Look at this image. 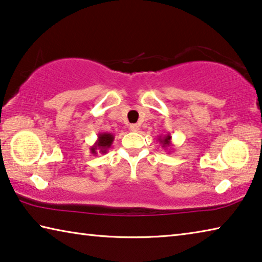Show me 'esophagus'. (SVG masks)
<instances>
[{
  "mask_svg": "<svg viewBox=\"0 0 262 262\" xmlns=\"http://www.w3.org/2000/svg\"><path fill=\"white\" fill-rule=\"evenodd\" d=\"M129 129L132 132H139L140 130V126L137 125V123H133V125L129 126Z\"/></svg>",
  "mask_w": 262,
  "mask_h": 262,
  "instance_id": "esophagus-1",
  "label": "esophagus"
}]
</instances>
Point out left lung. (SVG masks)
<instances>
[{"label":"left lung","instance_id":"left-lung-1","mask_svg":"<svg viewBox=\"0 0 262 262\" xmlns=\"http://www.w3.org/2000/svg\"><path fill=\"white\" fill-rule=\"evenodd\" d=\"M171 137L172 136L170 134H166V135H164V136H159L158 137V141H159V143L162 144V148L167 149V148H171L172 147Z\"/></svg>","mask_w":262,"mask_h":262}]
</instances>
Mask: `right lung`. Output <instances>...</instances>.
Returning <instances> with one entry per match:
<instances>
[{"mask_svg":"<svg viewBox=\"0 0 262 262\" xmlns=\"http://www.w3.org/2000/svg\"><path fill=\"white\" fill-rule=\"evenodd\" d=\"M114 141V135L112 133H99L98 134V139L95 142V144L90 147V152L92 155H96L100 152V154H106L107 150L112 147V143Z\"/></svg>","mask_w":262,"mask_h":262,"instance_id":"add662e5","label":"right lung"}]
</instances>
